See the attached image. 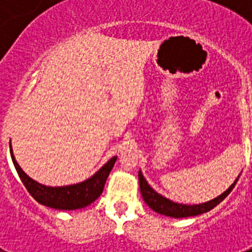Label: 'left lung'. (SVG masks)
<instances>
[{
    "label": "left lung",
    "instance_id": "obj_1",
    "mask_svg": "<svg viewBox=\"0 0 252 252\" xmlns=\"http://www.w3.org/2000/svg\"><path fill=\"white\" fill-rule=\"evenodd\" d=\"M239 178L233 182L232 186L227 189L226 192L222 193L221 195H218L217 198L212 199V201H208L206 203L201 204H180L175 203V202L170 201L168 198L162 197L159 193H157L148 184L146 179L142 175L141 170H139V183H140V190H141V195L144 198L145 203L150 207L153 211L160 213V215L168 216V217H174V218H184V217H193V216L202 215V213H206L211 209L215 208L217 204L221 203L227 195L230 194L231 190L235 188L236 183H237Z\"/></svg>",
    "mask_w": 252,
    "mask_h": 252
}]
</instances>
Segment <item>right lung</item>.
<instances>
[{
	"instance_id": "1",
	"label": "right lung",
	"mask_w": 252,
	"mask_h": 252,
	"mask_svg": "<svg viewBox=\"0 0 252 252\" xmlns=\"http://www.w3.org/2000/svg\"><path fill=\"white\" fill-rule=\"evenodd\" d=\"M10 154L20 179L24 183L25 188L28 189V192L34 197L35 201L39 202L40 204L50 207V208L63 209V211L84 208V207L90 206L92 202H94L103 192L104 183H106L107 178L110 175L116 159H117V157H113L94 175L81 183L64 187H48L31 179L25 171L20 168L13 157L11 142Z\"/></svg>"
}]
</instances>
